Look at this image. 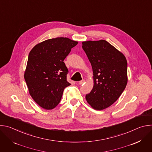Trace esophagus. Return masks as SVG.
I'll use <instances>...</instances> for the list:
<instances>
[{"mask_svg":"<svg viewBox=\"0 0 152 152\" xmlns=\"http://www.w3.org/2000/svg\"><path fill=\"white\" fill-rule=\"evenodd\" d=\"M85 82V80H83H83H82L79 81V83L80 85H82V84H83Z\"/></svg>","mask_w":152,"mask_h":152,"instance_id":"1","label":"esophagus"}]
</instances>
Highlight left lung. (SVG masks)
Returning <instances> with one entry per match:
<instances>
[{"label":"left lung","instance_id":"left-lung-1","mask_svg":"<svg viewBox=\"0 0 152 152\" xmlns=\"http://www.w3.org/2000/svg\"><path fill=\"white\" fill-rule=\"evenodd\" d=\"M82 48L91 64L94 85L85 99L96 110L112 105L121 96L127 83L125 56L107 41H86Z\"/></svg>","mask_w":152,"mask_h":152}]
</instances>
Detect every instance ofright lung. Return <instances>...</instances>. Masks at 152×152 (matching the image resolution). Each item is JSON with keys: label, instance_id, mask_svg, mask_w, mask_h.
<instances>
[{"label": "right lung", "instance_id": "add662e5", "mask_svg": "<svg viewBox=\"0 0 152 152\" xmlns=\"http://www.w3.org/2000/svg\"><path fill=\"white\" fill-rule=\"evenodd\" d=\"M77 43L66 37L49 39L35 45L29 54L24 77L31 96L45 110L55 107L65 88L71 85L64 60Z\"/></svg>", "mask_w": 152, "mask_h": 152}]
</instances>
